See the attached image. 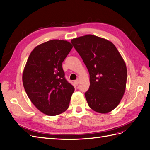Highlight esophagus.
Segmentation results:
<instances>
[{
	"mask_svg": "<svg viewBox=\"0 0 150 150\" xmlns=\"http://www.w3.org/2000/svg\"><path fill=\"white\" fill-rule=\"evenodd\" d=\"M74 83H75V84L76 85H78V84H79V80L78 79H77V80H75L74 81Z\"/></svg>",
	"mask_w": 150,
	"mask_h": 150,
	"instance_id": "34e87169",
	"label": "esophagus"
}]
</instances>
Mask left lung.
<instances>
[{"label": "left lung", "mask_w": 150, "mask_h": 150, "mask_svg": "<svg viewBox=\"0 0 150 150\" xmlns=\"http://www.w3.org/2000/svg\"><path fill=\"white\" fill-rule=\"evenodd\" d=\"M89 73L90 86L85 93L89 106L107 113L117 107L123 96L127 79L126 64L111 42L94 35L71 40Z\"/></svg>", "instance_id": "1"}]
</instances>
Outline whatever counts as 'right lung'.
<instances>
[{
  "instance_id": "right-lung-1",
  "label": "right lung",
  "mask_w": 150,
  "mask_h": 150,
  "mask_svg": "<svg viewBox=\"0 0 150 150\" xmlns=\"http://www.w3.org/2000/svg\"><path fill=\"white\" fill-rule=\"evenodd\" d=\"M72 48L66 40H49L35 47L27 61L24 88L31 102L45 115H59L69 107L74 88L66 79L62 63Z\"/></svg>"
}]
</instances>
